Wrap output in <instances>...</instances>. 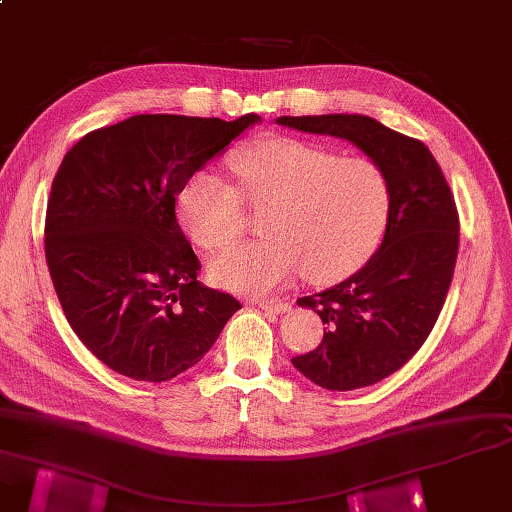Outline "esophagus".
Masks as SVG:
<instances>
[{
  "mask_svg": "<svg viewBox=\"0 0 512 512\" xmlns=\"http://www.w3.org/2000/svg\"><path fill=\"white\" fill-rule=\"evenodd\" d=\"M258 307L273 311V313H286L290 309V303L288 301H277V298L273 301V298H271V301H258Z\"/></svg>",
  "mask_w": 512,
  "mask_h": 512,
  "instance_id": "esophagus-1",
  "label": "esophagus"
}]
</instances>
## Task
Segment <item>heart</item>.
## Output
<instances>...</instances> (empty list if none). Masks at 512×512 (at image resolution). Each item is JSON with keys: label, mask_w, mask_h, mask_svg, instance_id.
I'll return each instance as SVG.
<instances>
[{"label": "heart", "mask_w": 512, "mask_h": 512, "mask_svg": "<svg viewBox=\"0 0 512 512\" xmlns=\"http://www.w3.org/2000/svg\"><path fill=\"white\" fill-rule=\"evenodd\" d=\"M246 201L262 211L267 237L237 245L214 264L218 284L267 294L305 273L311 284H334L375 252L390 209L385 173L366 158H343L298 137H269L233 156ZM218 173L199 171L178 197L192 241L226 250L245 228V202Z\"/></svg>", "instance_id": "obj_1"}]
</instances>
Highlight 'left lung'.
<instances>
[{
    "mask_svg": "<svg viewBox=\"0 0 512 512\" xmlns=\"http://www.w3.org/2000/svg\"><path fill=\"white\" fill-rule=\"evenodd\" d=\"M279 125L343 137L385 173L390 211L379 250L322 294L298 298L326 324L292 364L326 390H358L396 373L426 343L451 286L460 245L453 192L432 152L360 114L279 116Z\"/></svg>",
    "mask_w": 512,
    "mask_h": 512,
    "instance_id": "left-lung-1",
    "label": "left lung"
}]
</instances>
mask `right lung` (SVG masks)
I'll list each match as a JSON object with an SVG mask.
<instances>
[{
	"mask_svg": "<svg viewBox=\"0 0 512 512\" xmlns=\"http://www.w3.org/2000/svg\"><path fill=\"white\" fill-rule=\"evenodd\" d=\"M137 114L86 133L52 180L44 250L63 313L105 366L169 381L195 366L241 309L205 288L175 197L258 122Z\"/></svg>",
	"mask_w": 512,
	"mask_h": 512,
	"instance_id": "right-lung-1",
	"label": "right lung"
}]
</instances>
